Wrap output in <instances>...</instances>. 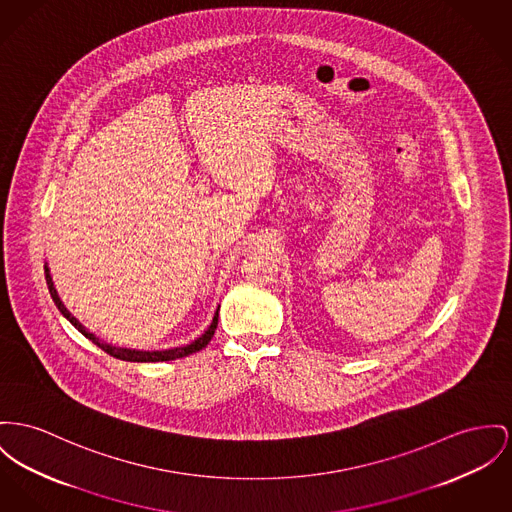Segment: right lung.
I'll list each match as a JSON object with an SVG mask.
<instances>
[{
    "label": "right lung",
    "instance_id": "obj_1",
    "mask_svg": "<svg viewBox=\"0 0 512 512\" xmlns=\"http://www.w3.org/2000/svg\"><path fill=\"white\" fill-rule=\"evenodd\" d=\"M46 283H48V289H50V295H52V301L56 303V307L58 310L68 318L69 322L85 336V338H89V340L93 341L95 345H99L101 349H103L104 353H108V355H112V357H116V359H122V361H134V363H157V361H172V359H180V357H186V355H192V353H196V351H200V349H204L205 345L211 341L213 338V334H215V328H217V318H219V312H215V316H213V322H211V326L207 328V332H205L202 338H198L196 341H192L190 345H186V347H174V349H167V351H136V349H116V347H112V345H108V343H103V341H99V338L95 336V334H91V332H87L85 330V326H81V322L77 320V318H73V314L69 312L68 308L62 305V301H60V297H58V293H56V289H54V283H52V277H50V273H48V268H46Z\"/></svg>",
    "mask_w": 512,
    "mask_h": 512
}]
</instances>
